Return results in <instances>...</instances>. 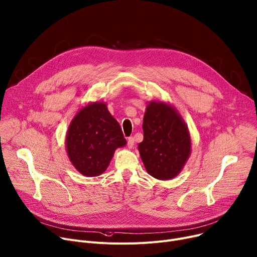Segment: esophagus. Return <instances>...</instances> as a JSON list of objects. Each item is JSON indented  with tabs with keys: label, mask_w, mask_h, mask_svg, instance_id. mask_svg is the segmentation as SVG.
Instances as JSON below:
<instances>
[{
	"label": "esophagus",
	"mask_w": 257,
	"mask_h": 257,
	"mask_svg": "<svg viewBox=\"0 0 257 257\" xmlns=\"http://www.w3.org/2000/svg\"><path fill=\"white\" fill-rule=\"evenodd\" d=\"M134 144H135L134 138L133 137H128L127 138V146H128V148H132L134 146Z\"/></svg>",
	"instance_id": "esophagus-1"
}]
</instances>
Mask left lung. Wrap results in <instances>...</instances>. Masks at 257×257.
Masks as SVG:
<instances>
[{"instance_id":"left-lung-1","label":"left lung","mask_w":257,"mask_h":257,"mask_svg":"<svg viewBox=\"0 0 257 257\" xmlns=\"http://www.w3.org/2000/svg\"><path fill=\"white\" fill-rule=\"evenodd\" d=\"M144 139L138 148L146 171L158 179H171L183 169L191 152L186 123L164 102L152 101L143 118Z\"/></svg>"}]
</instances>
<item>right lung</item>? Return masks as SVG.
Here are the masks:
<instances>
[{
    "instance_id": "right-lung-1",
    "label": "right lung",
    "mask_w": 257,
    "mask_h": 257,
    "mask_svg": "<svg viewBox=\"0 0 257 257\" xmlns=\"http://www.w3.org/2000/svg\"><path fill=\"white\" fill-rule=\"evenodd\" d=\"M125 144L121 127L102 102L90 103L80 110L66 136L69 160L85 176L105 171L115 149Z\"/></svg>"
}]
</instances>
